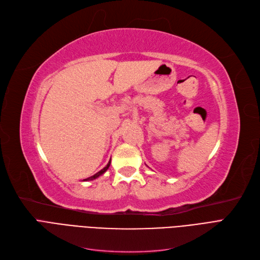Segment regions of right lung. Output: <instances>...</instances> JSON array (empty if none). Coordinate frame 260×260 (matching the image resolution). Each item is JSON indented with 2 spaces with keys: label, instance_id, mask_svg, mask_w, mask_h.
<instances>
[{
  "label": "right lung",
  "instance_id": "1",
  "mask_svg": "<svg viewBox=\"0 0 260 260\" xmlns=\"http://www.w3.org/2000/svg\"><path fill=\"white\" fill-rule=\"evenodd\" d=\"M110 165H111V160L109 161V164H107L106 165V167H104L102 170H101V171H99V172H98V173H95L94 175H92V176H90V177H88V178H85V180L84 181H92V180H95V178L96 177H99L100 175H102L105 171H106V170L107 169H109L110 168Z\"/></svg>",
  "mask_w": 260,
  "mask_h": 260
}]
</instances>
